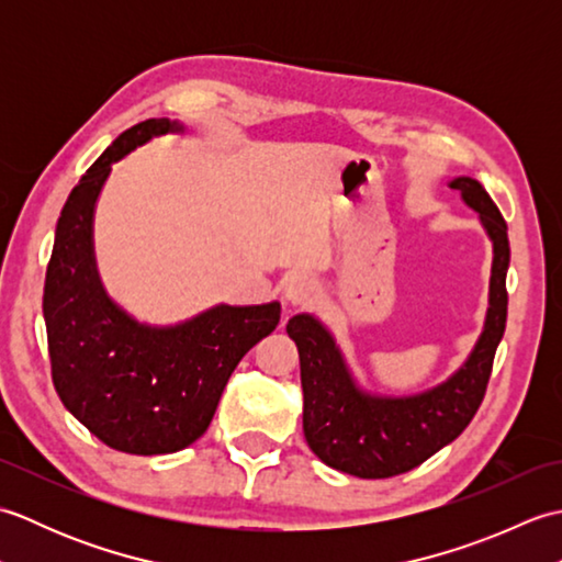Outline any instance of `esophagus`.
Returning <instances> with one entry per match:
<instances>
[{"label": "esophagus", "mask_w": 562, "mask_h": 562, "mask_svg": "<svg viewBox=\"0 0 562 562\" xmlns=\"http://www.w3.org/2000/svg\"><path fill=\"white\" fill-rule=\"evenodd\" d=\"M318 284L314 278H308V274H292L284 284V302L292 304V306H308L318 300Z\"/></svg>", "instance_id": "obj_1"}]
</instances>
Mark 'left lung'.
Instances as JSON below:
<instances>
[{
	"mask_svg": "<svg viewBox=\"0 0 562 562\" xmlns=\"http://www.w3.org/2000/svg\"><path fill=\"white\" fill-rule=\"evenodd\" d=\"M449 186L479 212L493 241L485 326L459 372L417 396H379L355 379L333 333L316 316L296 314L288 324L300 350L308 447L330 469L357 479H391L447 447L479 413L491 381L495 350L507 324V224L475 178H453Z\"/></svg>",
	"mask_w": 562,
	"mask_h": 562,
	"instance_id": "left-lung-1",
	"label": "left lung"
}]
</instances>
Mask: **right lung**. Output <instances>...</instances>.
<instances>
[{"label":"right lung","instance_id":"add662e5","mask_svg":"<svg viewBox=\"0 0 562 562\" xmlns=\"http://www.w3.org/2000/svg\"><path fill=\"white\" fill-rule=\"evenodd\" d=\"M149 117L89 166L57 220L43 316L53 384L65 408L103 445L125 453H173L205 435L241 357L280 324V302L212 306L178 326L125 314L99 280L93 210L111 166L151 137L181 133Z\"/></svg>","mask_w":562,"mask_h":562}]
</instances>
